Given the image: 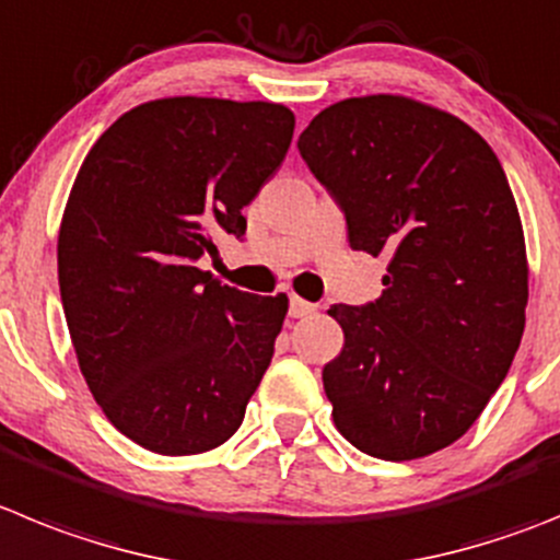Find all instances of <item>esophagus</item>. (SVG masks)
Segmentation results:
<instances>
[{
    "instance_id": "esophagus-1",
    "label": "esophagus",
    "mask_w": 560,
    "mask_h": 560,
    "mask_svg": "<svg viewBox=\"0 0 560 560\" xmlns=\"http://www.w3.org/2000/svg\"><path fill=\"white\" fill-rule=\"evenodd\" d=\"M316 311V305H311V302H305L302 296H291L289 302V314L294 316V319H305V316H311Z\"/></svg>"
}]
</instances>
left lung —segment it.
I'll list each match as a JSON object with an SVG mask.
<instances>
[{
	"instance_id": "1",
	"label": "left lung",
	"mask_w": 560,
	"mask_h": 560,
	"mask_svg": "<svg viewBox=\"0 0 560 560\" xmlns=\"http://www.w3.org/2000/svg\"><path fill=\"white\" fill-rule=\"evenodd\" d=\"M296 150L352 249L388 258L381 300L327 311L343 330L322 372L332 422L374 458L439 453L483 413L525 330V235L505 172L469 125L392 94L325 107Z\"/></svg>"
}]
</instances>
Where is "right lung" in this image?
Returning <instances> with one entry per match:
<instances>
[{
	"mask_svg": "<svg viewBox=\"0 0 560 560\" xmlns=\"http://www.w3.org/2000/svg\"><path fill=\"white\" fill-rule=\"evenodd\" d=\"M294 113L172 96L132 107L82 161L58 235L80 372L110 424L158 455L219 447L244 422L289 296L222 285L197 260L280 168Z\"/></svg>",
	"mask_w": 560,
	"mask_h": 560,
	"instance_id": "right-lung-1",
	"label": "right lung"
}]
</instances>
